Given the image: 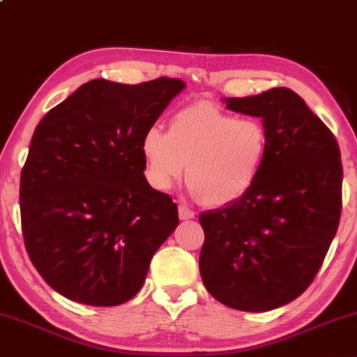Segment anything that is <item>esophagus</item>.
I'll list each match as a JSON object with an SVG mask.
<instances>
[{"label":"esophagus","mask_w":357,"mask_h":357,"mask_svg":"<svg viewBox=\"0 0 357 357\" xmlns=\"http://www.w3.org/2000/svg\"><path fill=\"white\" fill-rule=\"evenodd\" d=\"M178 211H179V218H181V220H192V218H195V211H191L190 208L179 206Z\"/></svg>","instance_id":"esophagus-1"}]
</instances>
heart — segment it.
<instances>
[{
	"mask_svg": "<svg viewBox=\"0 0 357 357\" xmlns=\"http://www.w3.org/2000/svg\"><path fill=\"white\" fill-rule=\"evenodd\" d=\"M141 153L147 181L155 190H169L186 167V181L199 202L227 206L257 183L268 153V132L255 117H236L213 102H198L171 117L169 132L149 127Z\"/></svg>",
	"mask_w": 357,
	"mask_h": 357,
	"instance_id": "heart-1",
	"label": "heart"
}]
</instances>
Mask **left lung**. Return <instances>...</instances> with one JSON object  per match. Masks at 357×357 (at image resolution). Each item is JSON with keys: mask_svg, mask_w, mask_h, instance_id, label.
I'll return each mask as SVG.
<instances>
[{"mask_svg": "<svg viewBox=\"0 0 357 357\" xmlns=\"http://www.w3.org/2000/svg\"><path fill=\"white\" fill-rule=\"evenodd\" d=\"M223 102L261 119L268 153L243 198L199 215V273L221 304L267 312L304 292L334 240L342 208L341 153L294 90L275 87Z\"/></svg>", "mask_w": 357, "mask_h": 357, "instance_id": "1", "label": "left lung"}]
</instances>
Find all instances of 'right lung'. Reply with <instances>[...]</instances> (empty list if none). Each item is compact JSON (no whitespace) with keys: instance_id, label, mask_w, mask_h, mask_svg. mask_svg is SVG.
I'll list each match as a JSON object with an SVG mask.
<instances>
[{"instance_id":"add662e5","label":"right lung","mask_w":357,"mask_h":357,"mask_svg":"<svg viewBox=\"0 0 357 357\" xmlns=\"http://www.w3.org/2000/svg\"><path fill=\"white\" fill-rule=\"evenodd\" d=\"M186 84L90 80L36 126L20 183L24 247L53 290L85 305L130 301L178 227L144 176L141 139Z\"/></svg>"}]
</instances>
